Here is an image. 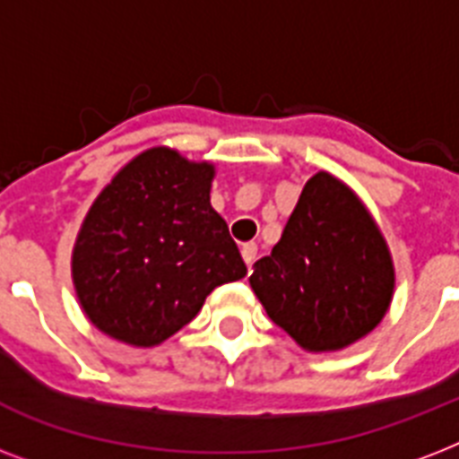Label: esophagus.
Returning a JSON list of instances; mask_svg holds the SVG:
<instances>
[{
  "mask_svg": "<svg viewBox=\"0 0 459 459\" xmlns=\"http://www.w3.org/2000/svg\"><path fill=\"white\" fill-rule=\"evenodd\" d=\"M240 255H243L245 264L250 266L252 262L257 259V245H255V243H245V245H243V250H240Z\"/></svg>",
  "mask_w": 459,
  "mask_h": 459,
  "instance_id": "obj_1",
  "label": "esophagus"
}]
</instances>
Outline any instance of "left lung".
Segmentation results:
<instances>
[{
  "instance_id": "obj_1",
  "label": "left lung",
  "mask_w": 459,
  "mask_h": 459,
  "mask_svg": "<svg viewBox=\"0 0 459 459\" xmlns=\"http://www.w3.org/2000/svg\"><path fill=\"white\" fill-rule=\"evenodd\" d=\"M393 264L377 223L338 178L307 180L281 240L252 264V290L305 350H341L384 319Z\"/></svg>"
}]
</instances>
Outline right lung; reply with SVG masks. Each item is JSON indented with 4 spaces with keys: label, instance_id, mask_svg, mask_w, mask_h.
Segmentation results:
<instances>
[{
    "label": "right lung",
    "instance_id": "right-lung-1",
    "mask_svg": "<svg viewBox=\"0 0 459 459\" xmlns=\"http://www.w3.org/2000/svg\"><path fill=\"white\" fill-rule=\"evenodd\" d=\"M212 178V164L159 147L104 187L74 250L75 293L100 331L157 345L193 321L216 286L247 273L209 204Z\"/></svg>",
    "mask_w": 459,
    "mask_h": 459
}]
</instances>
